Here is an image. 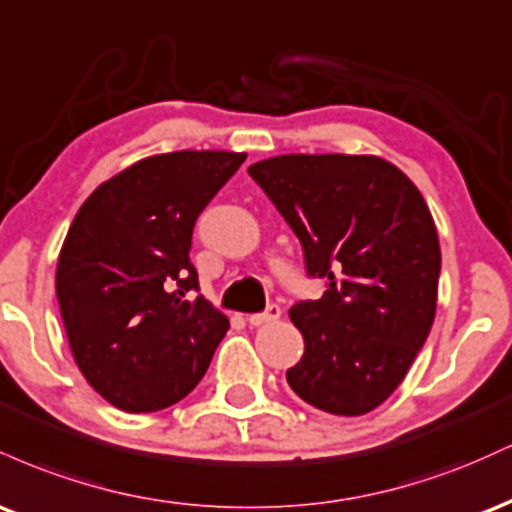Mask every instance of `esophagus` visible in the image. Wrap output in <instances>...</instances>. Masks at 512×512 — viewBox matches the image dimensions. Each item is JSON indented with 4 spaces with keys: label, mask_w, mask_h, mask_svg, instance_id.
I'll return each mask as SVG.
<instances>
[{
    "label": "esophagus",
    "mask_w": 512,
    "mask_h": 512,
    "mask_svg": "<svg viewBox=\"0 0 512 512\" xmlns=\"http://www.w3.org/2000/svg\"><path fill=\"white\" fill-rule=\"evenodd\" d=\"M279 317H281V308H279V305H269V308L264 310V313L250 315L248 322H250L252 327H262V325H269V322L279 320Z\"/></svg>",
    "instance_id": "obj_1"
}]
</instances>
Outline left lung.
<instances>
[{"label":"left lung","instance_id":"obj_1","mask_svg":"<svg viewBox=\"0 0 512 512\" xmlns=\"http://www.w3.org/2000/svg\"><path fill=\"white\" fill-rule=\"evenodd\" d=\"M327 281L291 322L305 351L291 390L334 416H361L397 390L431 332L440 245L419 187L380 156L284 154L248 168Z\"/></svg>","mask_w":512,"mask_h":512}]
</instances>
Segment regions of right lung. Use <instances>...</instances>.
Instances as JSON below:
<instances>
[{
  "label": "right lung",
  "mask_w": 512,
  "mask_h": 512,
  "mask_svg": "<svg viewBox=\"0 0 512 512\" xmlns=\"http://www.w3.org/2000/svg\"><path fill=\"white\" fill-rule=\"evenodd\" d=\"M248 154L173 151L98 185L76 211L55 289L69 349L88 385L129 414L195 390L228 317L199 291L192 228Z\"/></svg>",
  "instance_id": "add662e5"
}]
</instances>
